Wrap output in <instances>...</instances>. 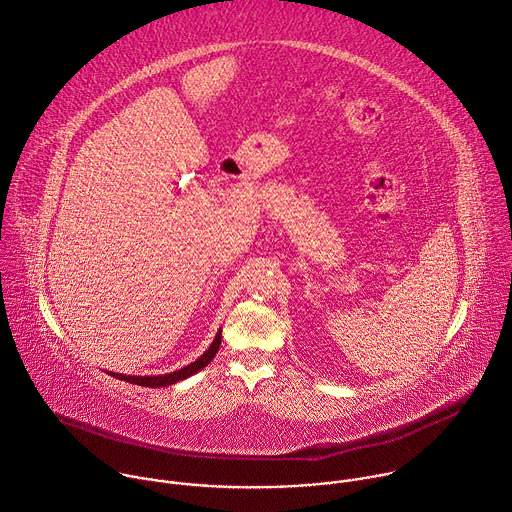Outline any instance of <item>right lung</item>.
Segmentation results:
<instances>
[{"instance_id":"1","label":"right lung","mask_w":512,"mask_h":512,"mask_svg":"<svg viewBox=\"0 0 512 512\" xmlns=\"http://www.w3.org/2000/svg\"><path fill=\"white\" fill-rule=\"evenodd\" d=\"M220 342H222V330H218L214 342L210 344V348L194 362H190L188 366L176 370V372H170V374H160V376H126V374H116V372H108L110 376L114 378H120V380H126V382H132V384H138V386H148V388H160V386H170V384H176L196 372H200L204 366L210 364V360L216 356L218 348H220Z\"/></svg>"}]
</instances>
